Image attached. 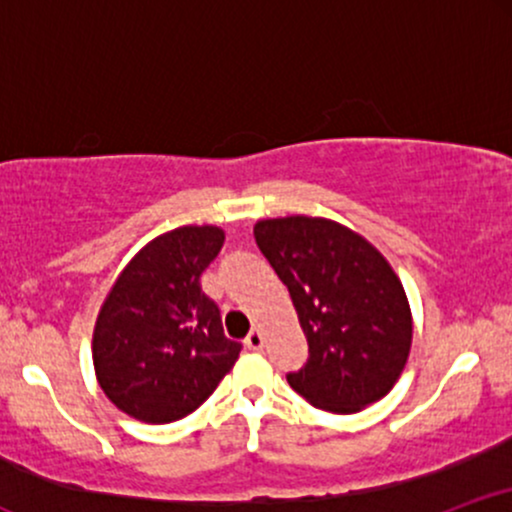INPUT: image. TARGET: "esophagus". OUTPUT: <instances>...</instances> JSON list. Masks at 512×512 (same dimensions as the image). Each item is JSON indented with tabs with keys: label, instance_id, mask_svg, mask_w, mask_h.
I'll use <instances>...</instances> for the list:
<instances>
[{
	"label": "esophagus",
	"instance_id": "34e87169",
	"mask_svg": "<svg viewBox=\"0 0 512 512\" xmlns=\"http://www.w3.org/2000/svg\"><path fill=\"white\" fill-rule=\"evenodd\" d=\"M245 344H248V349L252 351H260L264 346V334L260 330H252L248 337H245Z\"/></svg>",
	"mask_w": 512,
	"mask_h": 512
}]
</instances>
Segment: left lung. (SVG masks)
Listing matches in <instances>:
<instances>
[{"label":"left lung","instance_id":"1","mask_svg":"<svg viewBox=\"0 0 512 512\" xmlns=\"http://www.w3.org/2000/svg\"><path fill=\"white\" fill-rule=\"evenodd\" d=\"M257 248L291 293L308 363L289 385L317 409L356 414L402 375L414 320L402 281L361 233L322 216L255 223Z\"/></svg>","mask_w":512,"mask_h":512}]
</instances>
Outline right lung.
Wrapping results in <instances>:
<instances>
[{
	"instance_id": "obj_1",
	"label": "right lung",
	"mask_w": 512,
	"mask_h": 512,
	"mask_svg": "<svg viewBox=\"0 0 512 512\" xmlns=\"http://www.w3.org/2000/svg\"><path fill=\"white\" fill-rule=\"evenodd\" d=\"M219 226L161 233L125 264L93 327V368L105 397L144 424H170L204 404L236 366L199 276L219 255Z\"/></svg>"
}]
</instances>
